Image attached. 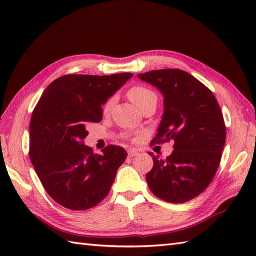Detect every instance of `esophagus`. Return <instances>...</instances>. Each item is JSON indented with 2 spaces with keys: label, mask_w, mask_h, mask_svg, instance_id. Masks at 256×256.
I'll list each match as a JSON object with an SVG mask.
<instances>
[{
  "label": "esophagus",
  "mask_w": 256,
  "mask_h": 256,
  "mask_svg": "<svg viewBox=\"0 0 256 256\" xmlns=\"http://www.w3.org/2000/svg\"><path fill=\"white\" fill-rule=\"evenodd\" d=\"M128 154L130 157H134V156H138V152L135 150V148H131L128 150Z\"/></svg>",
  "instance_id": "esophagus-1"
}]
</instances>
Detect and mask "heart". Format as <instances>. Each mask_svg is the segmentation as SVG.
<instances>
[{
    "instance_id": "obj_1",
    "label": "heart",
    "mask_w": 256,
    "mask_h": 256,
    "mask_svg": "<svg viewBox=\"0 0 256 256\" xmlns=\"http://www.w3.org/2000/svg\"><path fill=\"white\" fill-rule=\"evenodd\" d=\"M128 94L130 99L132 100V102L135 103V104H136L140 108L144 106L146 103L152 100H157V96L155 92L143 84H135L131 86V89L128 90ZM113 103H114V96L108 99V101L104 103V106H103V112L106 113L110 111Z\"/></svg>"
}]
</instances>
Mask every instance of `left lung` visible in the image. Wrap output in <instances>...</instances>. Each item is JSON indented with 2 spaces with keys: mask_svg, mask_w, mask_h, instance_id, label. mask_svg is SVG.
Masks as SVG:
<instances>
[{
  "mask_svg": "<svg viewBox=\"0 0 256 256\" xmlns=\"http://www.w3.org/2000/svg\"><path fill=\"white\" fill-rule=\"evenodd\" d=\"M138 77L164 96V114L152 144L174 140L166 158L150 153L154 165L146 182L156 197L186 202L206 190L220 164L226 124L219 103L209 88L180 69L152 70Z\"/></svg>",
  "mask_w": 256,
  "mask_h": 256,
  "instance_id": "1",
  "label": "left lung"
}]
</instances>
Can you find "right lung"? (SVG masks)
I'll return each instance as SVG.
<instances>
[{
	"label": "right lung",
	"mask_w": 256,
	"mask_h": 256,
	"mask_svg": "<svg viewBox=\"0 0 256 256\" xmlns=\"http://www.w3.org/2000/svg\"><path fill=\"white\" fill-rule=\"evenodd\" d=\"M66 74L47 86L30 123V158L50 197L70 210H86L106 197L126 152L108 145L102 155L82 144L86 125L102 120V104L132 77Z\"/></svg>",
	"instance_id": "right-lung-1"
}]
</instances>
